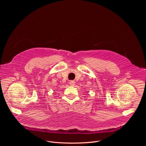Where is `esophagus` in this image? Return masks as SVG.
<instances>
[{"instance_id": "esophagus-1", "label": "esophagus", "mask_w": 146, "mask_h": 146, "mask_svg": "<svg viewBox=\"0 0 146 146\" xmlns=\"http://www.w3.org/2000/svg\"><path fill=\"white\" fill-rule=\"evenodd\" d=\"M69 84H70V86H74V84H75V81H72V80L70 81H69Z\"/></svg>"}]
</instances>
